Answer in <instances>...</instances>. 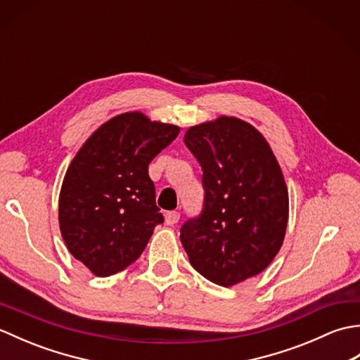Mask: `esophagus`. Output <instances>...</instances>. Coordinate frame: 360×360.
Wrapping results in <instances>:
<instances>
[{"label":"esophagus","instance_id":"34e87169","mask_svg":"<svg viewBox=\"0 0 360 360\" xmlns=\"http://www.w3.org/2000/svg\"><path fill=\"white\" fill-rule=\"evenodd\" d=\"M179 221V212H167L165 213V223L168 226H173Z\"/></svg>","mask_w":360,"mask_h":360}]
</instances>
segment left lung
I'll list each match as a JSON object with an SVG mask.
<instances>
[{
  "label": "left lung",
  "instance_id": "obj_1",
  "mask_svg": "<svg viewBox=\"0 0 360 360\" xmlns=\"http://www.w3.org/2000/svg\"><path fill=\"white\" fill-rule=\"evenodd\" d=\"M186 145L202 167L200 218L181 227L190 263L219 286L255 277L281 249L289 217L288 187L269 142L233 116L190 127Z\"/></svg>",
  "mask_w": 360,
  "mask_h": 360
}]
</instances>
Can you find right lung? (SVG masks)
<instances>
[{
    "instance_id": "add662e5",
    "label": "right lung",
    "mask_w": 360,
    "mask_h": 360,
    "mask_svg": "<svg viewBox=\"0 0 360 360\" xmlns=\"http://www.w3.org/2000/svg\"><path fill=\"white\" fill-rule=\"evenodd\" d=\"M179 129L128 111L98 127L71 160L58 196L60 232L97 277L134 263L164 223L148 164Z\"/></svg>"
}]
</instances>
